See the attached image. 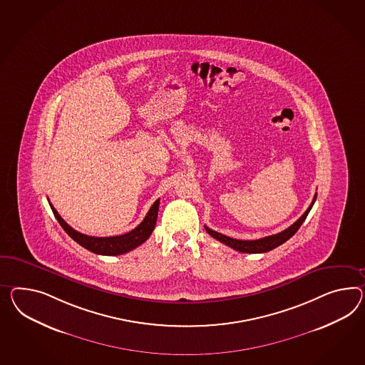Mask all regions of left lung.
<instances>
[{"label":"left lung","instance_id":"left-lung-1","mask_svg":"<svg viewBox=\"0 0 365 365\" xmlns=\"http://www.w3.org/2000/svg\"><path fill=\"white\" fill-rule=\"evenodd\" d=\"M315 200H317V195L314 196V200H312L311 205L309 206V209L304 212V215H302L298 221H295L294 224L289 226L286 230H283L281 233L274 234V235H269V237H263V238H259V240H252V241L235 240V238H230V237L224 235V234L217 233L215 230L209 229L207 226H205V230L207 233L210 234L213 238H215L217 241L227 245L229 247H232V249L237 250V252H250V254L270 252L272 249L278 247L282 243L286 242L287 240H290L291 237L298 232L300 225L303 224L304 220L307 218L311 207L314 206Z\"/></svg>","mask_w":365,"mask_h":365}]
</instances>
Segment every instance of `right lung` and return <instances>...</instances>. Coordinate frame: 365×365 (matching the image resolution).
I'll list each match as a JSON object with an SVG mask.
<instances>
[{"mask_svg": "<svg viewBox=\"0 0 365 365\" xmlns=\"http://www.w3.org/2000/svg\"><path fill=\"white\" fill-rule=\"evenodd\" d=\"M160 200H156L153 205L150 206L145 218L133 230L122 235H113V237H91L86 234L79 233L74 230L70 225L65 222V220L58 215L56 207L50 204L53 213L56 215L58 222L63 227L66 233L68 234L75 242L83 246L84 249L101 254V255H120L124 252H131L135 247L140 246L150 238V234L155 229L158 212H159Z\"/></svg>", "mask_w": 365, "mask_h": 365, "instance_id": "obj_1", "label": "right lung"}]
</instances>
